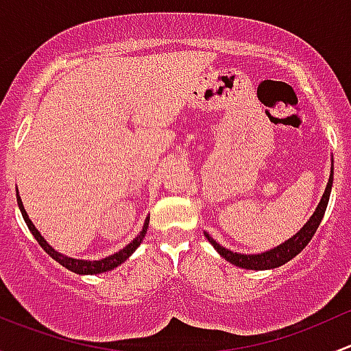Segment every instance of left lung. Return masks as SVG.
<instances>
[{
    "instance_id": "left-lung-1",
    "label": "left lung",
    "mask_w": 351,
    "mask_h": 351,
    "mask_svg": "<svg viewBox=\"0 0 351 351\" xmlns=\"http://www.w3.org/2000/svg\"><path fill=\"white\" fill-rule=\"evenodd\" d=\"M331 186H332V166H331V175H329L326 190H324L323 197H321V202L317 204L316 210L311 215L309 221L304 224V228L297 232L295 236H292L290 239H287L285 243L278 244L277 247H271V250L265 251V253L258 254H244V253H234L231 250H226L224 246H221L217 241L210 238V236L205 232V238L208 239V243L217 250V253L221 254L222 258L229 261V263L236 265L239 268H246V270H270V268H277L285 265L287 261L292 260L293 256L300 253L304 247L309 244L311 239H313L314 232L319 228L321 221L324 217V212H326L329 195H331Z\"/></svg>"
}]
</instances>
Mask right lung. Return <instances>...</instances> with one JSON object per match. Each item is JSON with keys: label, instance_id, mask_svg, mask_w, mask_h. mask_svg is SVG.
Masks as SVG:
<instances>
[{"label": "right lung", "instance_id": "1", "mask_svg": "<svg viewBox=\"0 0 351 351\" xmlns=\"http://www.w3.org/2000/svg\"><path fill=\"white\" fill-rule=\"evenodd\" d=\"M16 202H19V207H20V212H22L25 222H27L28 229H30V232L34 234V238L37 239V243L40 244L42 247H44L45 253L49 254L51 258H54L56 261H58L59 265H62V267L67 268V270L74 271V274H80V275H97V274H104V271H108V270H113L115 267H119V265H122L123 261L127 260V258L130 256V254L134 253V251L139 247V244L143 243L144 236H146V231H147V226H149V217L146 219V222H144L143 226V231L137 234V238H134L132 241L127 244L125 247H122L120 251H117V253L110 254L107 258H101V260H76V258H69V256H64V254H61L59 251H56L54 247L49 246V243L45 241L44 238H42L40 232L37 231V228L34 226V222L28 219V214L27 210H25L23 204H22V198L19 197V190H16Z\"/></svg>", "mask_w": 351, "mask_h": 351}]
</instances>
